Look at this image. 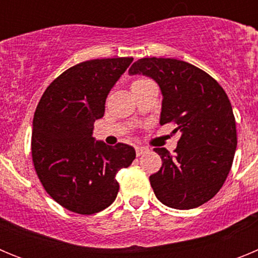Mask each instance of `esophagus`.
Instances as JSON below:
<instances>
[{
  "label": "esophagus",
  "instance_id": "34e87169",
  "mask_svg": "<svg viewBox=\"0 0 258 258\" xmlns=\"http://www.w3.org/2000/svg\"><path fill=\"white\" fill-rule=\"evenodd\" d=\"M146 151H147V149H145V147H136V154H137V156H141V155L145 154Z\"/></svg>",
  "mask_w": 258,
  "mask_h": 258
}]
</instances>
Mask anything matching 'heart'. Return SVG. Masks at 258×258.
<instances>
[{
  "label": "heart",
  "instance_id": "obj_1",
  "mask_svg": "<svg viewBox=\"0 0 258 258\" xmlns=\"http://www.w3.org/2000/svg\"><path fill=\"white\" fill-rule=\"evenodd\" d=\"M150 80H147V79H138V80H136V81H134L133 84H132V89L133 88H136V86H138V85H142V84H145V83H149Z\"/></svg>",
  "mask_w": 258,
  "mask_h": 258
}]
</instances>
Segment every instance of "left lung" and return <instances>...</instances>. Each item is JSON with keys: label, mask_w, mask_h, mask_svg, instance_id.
Masks as SVG:
<instances>
[{"label": "left lung", "mask_w": 258, "mask_h": 258, "mask_svg": "<svg viewBox=\"0 0 258 258\" xmlns=\"http://www.w3.org/2000/svg\"><path fill=\"white\" fill-rule=\"evenodd\" d=\"M131 75L151 77L163 94L160 125L174 122L179 133L174 155L154 149L163 165L150 175L155 195L164 206L192 209L222 187L236 150V125L229 97L207 72L172 58H142Z\"/></svg>", "instance_id": "left-lung-1"}]
</instances>
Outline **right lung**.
Segmentation results:
<instances>
[{"label": "right lung", "mask_w": 258, "mask_h": 258, "mask_svg": "<svg viewBox=\"0 0 258 258\" xmlns=\"http://www.w3.org/2000/svg\"><path fill=\"white\" fill-rule=\"evenodd\" d=\"M133 58L93 59L74 66L45 90L33 116L32 160L52 199L79 214H94L115 202L116 174L136 159L132 146H108L93 137L94 121Z\"/></svg>", "instance_id": "right-lung-1"}]
</instances>
